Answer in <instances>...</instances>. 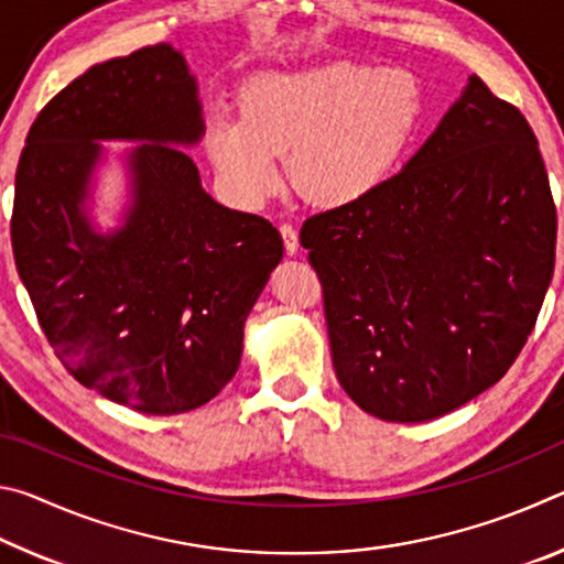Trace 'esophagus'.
<instances>
[{"instance_id": "esophagus-1", "label": "esophagus", "mask_w": 564, "mask_h": 564, "mask_svg": "<svg viewBox=\"0 0 564 564\" xmlns=\"http://www.w3.org/2000/svg\"><path fill=\"white\" fill-rule=\"evenodd\" d=\"M279 231L283 236V246H285V253L289 256H295L299 253V231L291 224H281Z\"/></svg>"}]
</instances>
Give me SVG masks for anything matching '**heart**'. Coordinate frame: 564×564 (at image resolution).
Masks as SVG:
<instances>
[{"label": "heart", "mask_w": 564, "mask_h": 564, "mask_svg": "<svg viewBox=\"0 0 564 564\" xmlns=\"http://www.w3.org/2000/svg\"><path fill=\"white\" fill-rule=\"evenodd\" d=\"M417 121L413 74L323 62L248 82L238 119L208 127L206 154L236 202L269 196L283 154L291 186L311 204L336 208L368 196L390 174Z\"/></svg>", "instance_id": "heart-1"}]
</instances>
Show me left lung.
<instances>
[{
    "label": "left lung",
    "instance_id": "1",
    "mask_svg": "<svg viewBox=\"0 0 564 564\" xmlns=\"http://www.w3.org/2000/svg\"><path fill=\"white\" fill-rule=\"evenodd\" d=\"M555 238L534 131L470 76L403 171L301 228L352 403L423 423L498 383L538 321Z\"/></svg>",
    "mask_w": 564,
    "mask_h": 564
}]
</instances>
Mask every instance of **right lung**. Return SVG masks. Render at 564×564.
Here are the masks:
<instances>
[{
	"mask_svg": "<svg viewBox=\"0 0 564 564\" xmlns=\"http://www.w3.org/2000/svg\"><path fill=\"white\" fill-rule=\"evenodd\" d=\"M202 137L196 79L174 46L154 44L76 76L34 119L17 166L14 263L46 340L82 386L149 415L221 393L283 259L271 221L202 188L176 149ZM109 138L145 144L130 155L124 226L104 237L83 198Z\"/></svg>",
	"mask_w": 564,
	"mask_h": 564,
	"instance_id": "obj_1",
	"label": "right lung"
}]
</instances>
